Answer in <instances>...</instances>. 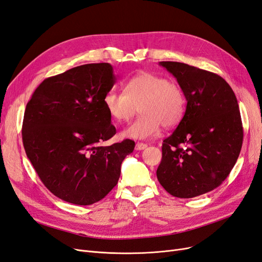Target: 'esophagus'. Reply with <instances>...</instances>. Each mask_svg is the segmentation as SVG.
<instances>
[{
  "label": "esophagus",
  "instance_id": "esophagus-1",
  "mask_svg": "<svg viewBox=\"0 0 262 262\" xmlns=\"http://www.w3.org/2000/svg\"><path fill=\"white\" fill-rule=\"evenodd\" d=\"M148 147V144L147 143H142V142H137L136 143V147H135V148H136V150H143V149H146Z\"/></svg>",
  "mask_w": 262,
  "mask_h": 262
}]
</instances>
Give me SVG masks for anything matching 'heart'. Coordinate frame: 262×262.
Wrapping results in <instances>:
<instances>
[{
	"mask_svg": "<svg viewBox=\"0 0 262 262\" xmlns=\"http://www.w3.org/2000/svg\"><path fill=\"white\" fill-rule=\"evenodd\" d=\"M106 112L118 123L132 119L139 106L141 115L123 136L147 139L156 136L161 126L171 128L179 124L186 111V97L181 87L165 76L142 72L125 83L124 93L109 91L103 97Z\"/></svg>",
	"mask_w": 262,
	"mask_h": 262,
	"instance_id": "1",
	"label": "heart"
}]
</instances>
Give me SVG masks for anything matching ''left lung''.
<instances>
[{"mask_svg":"<svg viewBox=\"0 0 262 262\" xmlns=\"http://www.w3.org/2000/svg\"><path fill=\"white\" fill-rule=\"evenodd\" d=\"M160 64L177 79L187 109L163 141L158 180L172 196L195 198L219 187L235 165L243 143L238 103L216 73L176 61Z\"/></svg>","mask_w":262,"mask_h":262,"instance_id":"obj_1","label":"left lung"}]
</instances>
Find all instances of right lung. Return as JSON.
I'll return each instance as SVG.
<instances>
[{
    "label": "right lung",
    "instance_id": "add662e5",
    "mask_svg": "<svg viewBox=\"0 0 262 262\" xmlns=\"http://www.w3.org/2000/svg\"><path fill=\"white\" fill-rule=\"evenodd\" d=\"M115 80L110 63L79 66L47 77L27 103V157L44 186L68 203L91 205L102 200L134 151L130 139L101 146L116 133L103 104Z\"/></svg>",
    "mask_w": 262,
    "mask_h": 262
}]
</instances>
